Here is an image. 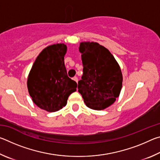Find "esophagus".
Masks as SVG:
<instances>
[{
  "label": "esophagus",
  "instance_id": "34e87169",
  "mask_svg": "<svg viewBox=\"0 0 160 160\" xmlns=\"http://www.w3.org/2000/svg\"><path fill=\"white\" fill-rule=\"evenodd\" d=\"M72 80H73L74 81H75V82H78V79L77 77H74L73 78H72Z\"/></svg>",
  "mask_w": 160,
  "mask_h": 160
}]
</instances>
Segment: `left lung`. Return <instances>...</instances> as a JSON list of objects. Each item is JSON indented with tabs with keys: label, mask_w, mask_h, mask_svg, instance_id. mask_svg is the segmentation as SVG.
Returning a JSON list of instances; mask_svg holds the SVG:
<instances>
[{
	"label": "left lung",
	"mask_w": 160,
	"mask_h": 160,
	"mask_svg": "<svg viewBox=\"0 0 160 160\" xmlns=\"http://www.w3.org/2000/svg\"><path fill=\"white\" fill-rule=\"evenodd\" d=\"M83 73L78 81V92L87 107L102 110L109 107L122 88L121 70L110 51L96 42L80 45Z\"/></svg>",
	"instance_id": "8db88e82"
}]
</instances>
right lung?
Here are the masks:
<instances>
[{
  "label": "right lung",
  "mask_w": 160,
  "mask_h": 160,
  "mask_svg": "<svg viewBox=\"0 0 160 160\" xmlns=\"http://www.w3.org/2000/svg\"><path fill=\"white\" fill-rule=\"evenodd\" d=\"M67 47L48 46L39 54L28 79L29 95L37 107L54 112L66 105L69 95L76 91L77 83L68 76L64 63Z\"/></svg>",
  "instance_id": "right-lung-1"
}]
</instances>
